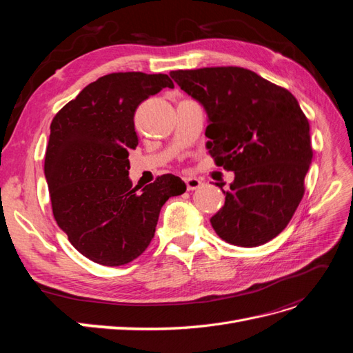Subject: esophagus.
Listing matches in <instances>:
<instances>
[{"label": "esophagus", "instance_id": "esophagus-1", "mask_svg": "<svg viewBox=\"0 0 353 353\" xmlns=\"http://www.w3.org/2000/svg\"><path fill=\"white\" fill-rule=\"evenodd\" d=\"M185 184H187V190L188 191H193V190H197L203 185V181L196 178V176H185Z\"/></svg>", "mask_w": 353, "mask_h": 353}]
</instances>
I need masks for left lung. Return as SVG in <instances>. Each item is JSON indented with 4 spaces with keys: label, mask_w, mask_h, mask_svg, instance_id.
I'll list each match as a JSON object with an SVG mask.
<instances>
[{
    "label": "left lung",
    "mask_w": 353,
    "mask_h": 353,
    "mask_svg": "<svg viewBox=\"0 0 353 353\" xmlns=\"http://www.w3.org/2000/svg\"><path fill=\"white\" fill-rule=\"evenodd\" d=\"M208 114L206 148L234 172L223 206L210 218L230 244L256 248L287 227L312 160L309 122L292 92L243 68L170 72Z\"/></svg>",
    "instance_id": "obj_1"
}]
</instances>
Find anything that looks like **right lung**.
Segmentation results:
<instances>
[{"label": "right lung", "mask_w": 353, "mask_h": 353, "mask_svg": "<svg viewBox=\"0 0 353 353\" xmlns=\"http://www.w3.org/2000/svg\"><path fill=\"white\" fill-rule=\"evenodd\" d=\"M168 74L110 73L87 85L51 122L44 174L52 215L72 245L105 266L137 259L150 244L160 209L185 193L166 174L140 193L130 179V150L138 145L134 114L163 88Z\"/></svg>", "instance_id": "add662e5"}]
</instances>
